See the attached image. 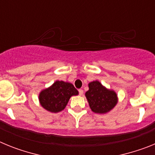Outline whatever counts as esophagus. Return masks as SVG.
Here are the masks:
<instances>
[{
  "label": "esophagus",
  "instance_id": "1",
  "mask_svg": "<svg viewBox=\"0 0 155 155\" xmlns=\"http://www.w3.org/2000/svg\"><path fill=\"white\" fill-rule=\"evenodd\" d=\"M78 91H79V94H80V95H83V94H84V91H83V90L79 89Z\"/></svg>",
  "mask_w": 155,
  "mask_h": 155
}]
</instances>
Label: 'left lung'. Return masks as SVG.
Instances as JSON below:
<instances>
[{
  "label": "left lung",
  "instance_id": "obj_1",
  "mask_svg": "<svg viewBox=\"0 0 155 155\" xmlns=\"http://www.w3.org/2000/svg\"><path fill=\"white\" fill-rule=\"evenodd\" d=\"M88 91L85 92L90 109L98 114H105L110 112L118 103V96L116 91L109 89L98 81L88 83Z\"/></svg>",
  "mask_w": 155,
  "mask_h": 155
}]
</instances>
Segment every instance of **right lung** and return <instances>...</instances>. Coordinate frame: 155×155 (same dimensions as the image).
Segmentation results:
<instances>
[{"instance_id": "add662e5", "label": "right lung", "mask_w": 155, "mask_h": 155, "mask_svg": "<svg viewBox=\"0 0 155 155\" xmlns=\"http://www.w3.org/2000/svg\"><path fill=\"white\" fill-rule=\"evenodd\" d=\"M78 94V91L71 83L57 80L50 87L41 90L39 104L46 111L57 113L65 109L71 96Z\"/></svg>"}]
</instances>
